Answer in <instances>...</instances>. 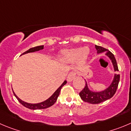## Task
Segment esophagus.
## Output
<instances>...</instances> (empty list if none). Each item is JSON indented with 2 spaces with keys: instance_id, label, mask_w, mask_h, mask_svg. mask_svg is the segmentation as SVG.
Masks as SVG:
<instances>
[{
  "instance_id": "1",
  "label": "esophagus",
  "mask_w": 131,
  "mask_h": 131,
  "mask_svg": "<svg viewBox=\"0 0 131 131\" xmlns=\"http://www.w3.org/2000/svg\"><path fill=\"white\" fill-rule=\"evenodd\" d=\"M75 73L74 72H70L68 75V77H67V81H68V82H70V81H72L75 78Z\"/></svg>"
}]
</instances>
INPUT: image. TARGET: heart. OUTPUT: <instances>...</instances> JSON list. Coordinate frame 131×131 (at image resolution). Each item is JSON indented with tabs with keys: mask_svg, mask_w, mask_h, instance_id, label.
<instances>
[{
	"mask_svg": "<svg viewBox=\"0 0 131 131\" xmlns=\"http://www.w3.org/2000/svg\"><path fill=\"white\" fill-rule=\"evenodd\" d=\"M89 53L88 48H78L64 51L60 57L63 62H74L78 61L81 64H83L87 59Z\"/></svg>",
	"mask_w": 131,
	"mask_h": 131,
	"instance_id": "heart-1",
	"label": "heart"
}]
</instances>
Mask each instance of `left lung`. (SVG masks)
Listing matches in <instances>:
<instances>
[{
  "mask_svg": "<svg viewBox=\"0 0 131 131\" xmlns=\"http://www.w3.org/2000/svg\"><path fill=\"white\" fill-rule=\"evenodd\" d=\"M95 47L97 50L98 53L105 52V55H107L112 61L114 70L119 71L116 60L115 57H114L113 53L110 52L108 50L101 47V46L95 45ZM119 79H120L119 74H115L113 81H112V83L110 85L109 87H108L106 90H103V91L99 92L90 91L88 88L87 83H86L85 88L79 92V96H80L81 98L82 99L83 101L91 103V104H97V103L103 102V101L111 98L115 94L118 84H119Z\"/></svg>",
  "mask_w": 131,
  "mask_h": 131,
  "instance_id": "1",
  "label": "left lung"
}]
</instances>
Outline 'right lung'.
Returning <instances> with one entry per match:
<instances>
[{"instance_id":"add662e5","label":"right lung","mask_w":131,"mask_h":131,"mask_svg":"<svg viewBox=\"0 0 131 131\" xmlns=\"http://www.w3.org/2000/svg\"><path fill=\"white\" fill-rule=\"evenodd\" d=\"M44 48V46L42 45V46H35V47L34 48H31L29 49L28 50H27L26 52H24L23 54H25V53H30V52H36V51H39L40 50H42V49ZM22 54V55H23ZM67 83V81H64V83L62 84L57 89V90L53 94L52 96L50 97H49L48 100H46V101H43V102H41L39 103H36V104H31V103H26V102H24V101H22L20 99H19L17 96H16L15 94L13 92L14 94V96H15L16 98L17 99L18 101L23 105V106H24L25 107L28 108H30V109H32V110H36V109H44V108H48V107H51V106L53 105L56 102L57 100V97L58 96H59V94H60V92H61V88L64 86L65 84Z\"/></svg>"}]
</instances>
